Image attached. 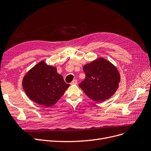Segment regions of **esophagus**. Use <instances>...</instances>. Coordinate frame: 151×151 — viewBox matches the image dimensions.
Segmentation results:
<instances>
[{
  "mask_svg": "<svg viewBox=\"0 0 151 151\" xmlns=\"http://www.w3.org/2000/svg\"><path fill=\"white\" fill-rule=\"evenodd\" d=\"M70 84H71V85H75V84H77V80H73L72 82H71V83H70Z\"/></svg>",
  "mask_w": 151,
  "mask_h": 151,
  "instance_id": "obj_1",
  "label": "esophagus"
}]
</instances>
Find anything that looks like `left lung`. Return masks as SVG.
I'll use <instances>...</instances> for the list:
<instances>
[{
  "instance_id": "left-lung-1",
  "label": "left lung",
  "mask_w": 151,
  "mask_h": 151,
  "mask_svg": "<svg viewBox=\"0 0 151 151\" xmlns=\"http://www.w3.org/2000/svg\"><path fill=\"white\" fill-rule=\"evenodd\" d=\"M85 80L79 87L91 100L96 102L108 100L116 93L121 82V75L114 65L99 58L83 67Z\"/></svg>"
}]
</instances>
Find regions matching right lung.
<instances>
[{
  "instance_id": "obj_1",
  "label": "right lung",
  "mask_w": 151,
  "mask_h": 151,
  "mask_svg": "<svg viewBox=\"0 0 151 151\" xmlns=\"http://www.w3.org/2000/svg\"><path fill=\"white\" fill-rule=\"evenodd\" d=\"M24 91L37 104L50 107L55 105L70 86L65 83L57 68L39 62L30 68L23 77Z\"/></svg>"
}]
</instances>
